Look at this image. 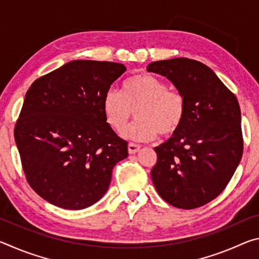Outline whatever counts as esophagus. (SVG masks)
I'll use <instances>...</instances> for the list:
<instances>
[{
	"instance_id": "obj_1",
	"label": "esophagus",
	"mask_w": 259,
	"mask_h": 259,
	"mask_svg": "<svg viewBox=\"0 0 259 259\" xmlns=\"http://www.w3.org/2000/svg\"><path fill=\"white\" fill-rule=\"evenodd\" d=\"M140 150V146L137 145V144H134V143H129L128 145V151L130 154H135V153H137Z\"/></svg>"
}]
</instances>
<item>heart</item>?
I'll list each match as a JSON object with an SVG mask.
<instances>
[{
	"label": "heart",
	"instance_id": "heart-1",
	"mask_svg": "<svg viewBox=\"0 0 259 259\" xmlns=\"http://www.w3.org/2000/svg\"><path fill=\"white\" fill-rule=\"evenodd\" d=\"M103 111L108 125L122 133L136 114L137 121L125 131L126 138L139 142L172 137L185 121L187 100L181 90L168 89L160 77L148 73H137L126 77L120 94L106 93Z\"/></svg>",
	"mask_w": 259,
	"mask_h": 259
}]
</instances>
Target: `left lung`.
Wrapping results in <instances>:
<instances>
[{"instance_id":"8db88e82","label":"left lung","mask_w":259,"mask_h":259,"mask_svg":"<svg viewBox=\"0 0 259 259\" xmlns=\"http://www.w3.org/2000/svg\"><path fill=\"white\" fill-rule=\"evenodd\" d=\"M147 71L168 77L187 100L182 128L154 148L153 184L174 207H202L224 191L242 157L238 99L212 69L198 60L153 61Z\"/></svg>"}]
</instances>
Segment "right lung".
<instances>
[{
  "label": "right lung",
  "mask_w": 259,
  "mask_h": 259,
  "mask_svg": "<svg viewBox=\"0 0 259 259\" xmlns=\"http://www.w3.org/2000/svg\"><path fill=\"white\" fill-rule=\"evenodd\" d=\"M125 72L112 61L73 60L35 80L15 125L26 181L57 207L84 209L102 199L128 143L108 125L103 100Z\"/></svg>",
  "instance_id": "1"
}]
</instances>
